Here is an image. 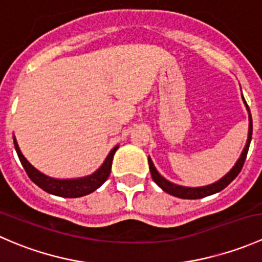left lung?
I'll return each mask as SVG.
<instances>
[{
  "label": "left lung",
  "instance_id": "left-lung-1",
  "mask_svg": "<svg viewBox=\"0 0 262 262\" xmlns=\"http://www.w3.org/2000/svg\"><path fill=\"white\" fill-rule=\"evenodd\" d=\"M242 100H244V104L246 105V109H247L248 112V137L241 156H239V158L237 160V162L234 163L233 167L231 168V171H229L228 173H226L222 179H219L218 181L213 182V184L210 185H207V186H198V187L182 186V185L173 184V182L168 181L167 179L163 178V176L158 172L157 168L155 167L150 157H148V163H149V170H150V175H152L153 181H155L156 184L163 190V191H166L170 195H173V196L176 198H180V199H202V198L209 196V195L216 194V192L222 191L224 187L228 186V185L231 184L237 176H238V173L241 172L242 167H244L246 157H247L248 148H250L251 138H252V118H251V113H250V109H248L247 102H246V100L244 99V95H242Z\"/></svg>",
  "mask_w": 262,
  "mask_h": 262
}]
</instances>
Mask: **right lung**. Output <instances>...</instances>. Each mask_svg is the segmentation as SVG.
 <instances>
[{"label": "right lung", "mask_w": 262, "mask_h": 262, "mask_svg": "<svg viewBox=\"0 0 262 262\" xmlns=\"http://www.w3.org/2000/svg\"><path fill=\"white\" fill-rule=\"evenodd\" d=\"M14 144L18 158H20L21 165L25 168L26 173H28V176L30 178V180L33 181L34 184L38 185L40 189H43L44 191L62 198L84 196V195L91 194L95 190L99 189V187L107 180V178H109L110 171H112L113 158H114L116 149L119 148V146H115L113 148V149L110 150L109 155H107V157L105 158L104 163H102L94 173H91V175H87L83 176V178L77 179H54L46 175V173L40 172L39 170H36V168L24 157L20 148H18L17 141L16 138H15V136Z\"/></svg>", "instance_id": "obj_1"}]
</instances>
